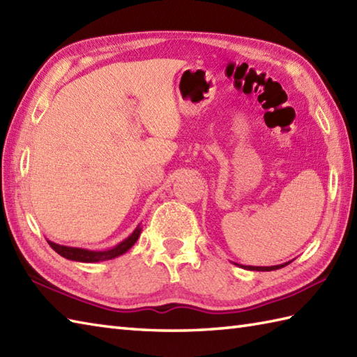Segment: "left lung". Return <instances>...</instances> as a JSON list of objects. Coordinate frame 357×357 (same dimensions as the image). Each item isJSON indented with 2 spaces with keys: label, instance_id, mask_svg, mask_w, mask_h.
I'll use <instances>...</instances> for the list:
<instances>
[{
  "label": "left lung",
  "instance_id": "obj_1",
  "mask_svg": "<svg viewBox=\"0 0 357 357\" xmlns=\"http://www.w3.org/2000/svg\"><path fill=\"white\" fill-rule=\"evenodd\" d=\"M287 264H282V265H275V267H244L247 270H256V271H271V270H278L280 267H285Z\"/></svg>",
  "mask_w": 357,
  "mask_h": 357
}]
</instances>
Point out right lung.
Instances as JSON below:
<instances>
[{"label":"right lung","instance_id":"obj_1","mask_svg":"<svg viewBox=\"0 0 357 357\" xmlns=\"http://www.w3.org/2000/svg\"><path fill=\"white\" fill-rule=\"evenodd\" d=\"M139 234H141V229L138 227V229H136L126 241L121 242V244H118L116 247H113L112 250H105V252H92V250L66 247V245L55 244V242H50V241H47V242L58 255H61L63 257H66V259L79 261V262H100V261L113 259V257L126 253L127 250L130 248L136 241H138Z\"/></svg>","mask_w":357,"mask_h":357}]
</instances>
